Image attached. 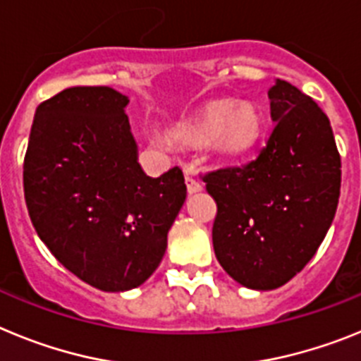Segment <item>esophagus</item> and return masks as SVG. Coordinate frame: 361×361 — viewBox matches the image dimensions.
Returning a JSON list of instances; mask_svg holds the SVG:
<instances>
[{
  "label": "esophagus",
  "instance_id": "obj_1",
  "mask_svg": "<svg viewBox=\"0 0 361 361\" xmlns=\"http://www.w3.org/2000/svg\"><path fill=\"white\" fill-rule=\"evenodd\" d=\"M186 186L190 193H197V191L202 190V183L191 171H186Z\"/></svg>",
  "mask_w": 361,
  "mask_h": 361
}]
</instances>
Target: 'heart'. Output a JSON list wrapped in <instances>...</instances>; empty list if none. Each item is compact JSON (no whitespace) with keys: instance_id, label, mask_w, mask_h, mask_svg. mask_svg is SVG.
Instances as JSON below:
<instances>
[{"instance_id":"1","label":"heart","mask_w":361,"mask_h":361,"mask_svg":"<svg viewBox=\"0 0 361 361\" xmlns=\"http://www.w3.org/2000/svg\"><path fill=\"white\" fill-rule=\"evenodd\" d=\"M260 132V111L250 103L233 104V101L212 103L193 126V135L204 141L213 137L216 148L226 155H240L253 148Z\"/></svg>"}]
</instances>
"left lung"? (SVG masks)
<instances>
[{"label":"left lung","mask_w":361,"mask_h":361,"mask_svg":"<svg viewBox=\"0 0 361 361\" xmlns=\"http://www.w3.org/2000/svg\"><path fill=\"white\" fill-rule=\"evenodd\" d=\"M266 146L244 164L204 175L216 202L213 250L238 283L283 286L314 257L340 197L342 161L327 116L309 95L276 79Z\"/></svg>","instance_id":"left-lung-1"}]
</instances>
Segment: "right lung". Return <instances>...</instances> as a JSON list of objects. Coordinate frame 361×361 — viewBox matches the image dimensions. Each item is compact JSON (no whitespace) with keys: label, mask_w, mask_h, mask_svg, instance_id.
Here are the masks:
<instances>
[{"label":"right lung","mask_w":361,"mask_h":361,"mask_svg":"<svg viewBox=\"0 0 361 361\" xmlns=\"http://www.w3.org/2000/svg\"><path fill=\"white\" fill-rule=\"evenodd\" d=\"M110 86H72L37 106L23 162L28 215L50 253L101 291L152 276L186 200L183 170L152 178L137 162L124 108Z\"/></svg>","instance_id":"right-lung-1"}]
</instances>
